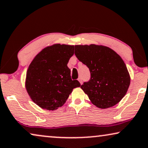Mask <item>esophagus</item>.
I'll list each match as a JSON object with an SVG mask.
<instances>
[{
    "label": "esophagus",
    "instance_id": "obj_1",
    "mask_svg": "<svg viewBox=\"0 0 148 148\" xmlns=\"http://www.w3.org/2000/svg\"><path fill=\"white\" fill-rule=\"evenodd\" d=\"M78 81H79V83H80L81 84H82L83 82H82V77H79V78H78Z\"/></svg>",
    "mask_w": 148,
    "mask_h": 148
}]
</instances>
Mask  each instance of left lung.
<instances>
[{"mask_svg": "<svg viewBox=\"0 0 148 148\" xmlns=\"http://www.w3.org/2000/svg\"><path fill=\"white\" fill-rule=\"evenodd\" d=\"M75 54L90 70V80L81 88L92 104L108 108L120 102L130 85L128 70L121 56L108 47L94 44L75 46Z\"/></svg>", "mask_w": 148, "mask_h": 148, "instance_id": "8db88e82", "label": "left lung"}]
</instances>
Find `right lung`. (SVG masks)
Returning <instances> with one entry per match:
<instances>
[{"label":"right lung","instance_id":"1","mask_svg":"<svg viewBox=\"0 0 148 148\" xmlns=\"http://www.w3.org/2000/svg\"><path fill=\"white\" fill-rule=\"evenodd\" d=\"M73 54L74 46L54 44L42 50L29 64L25 88L42 108L56 110L65 103L73 89L81 86L77 80L71 79L67 66Z\"/></svg>","mask_w":148,"mask_h":148}]
</instances>
